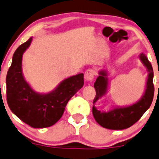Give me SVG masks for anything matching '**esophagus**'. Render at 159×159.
<instances>
[{
  "instance_id": "obj_1",
  "label": "esophagus",
  "mask_w": 159,
  "mask_h": 159,
  "mask_svg": "<svg viewBox=\"0 0 159 159\" xmlns=\"http://www.w3.org/2000/svg\"><path fill=\"white\" fill-rule=\"evenodd\" d=\"M95 75H96V72L94 69L92 68H89L85 70L84 72V79L86 81H92V80L94 79L95 78Z\"/></svg>"
}]
</instances>
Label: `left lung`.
<instances>
[{"label": "left lung", "instance_id": "1", "mask_svg": "<svg viewBox=\"0 0 159 159\" xmlns=\"http://www.w3.org/2000/svg\"><path fill=\"white\" fill-rule=\"evenodd\" d=\"M140 59L145 65L148 71L149 72L144 95L139 102L132 106L116 108L108 112H100L97 110L96 108L93 106L92 114L94 118L95 119L96 122L102 127L110 130H124L128 128L138 122L143 114L150 107L153 100L154 92H155L153 84V68L152 64L144 53H141ZM107 84V73L105 70H101L94 84L96 95L93 100V103H95L98 98L106 94Z\"/></svg>", "mask_w": 159, "mask_h": 159}]
</instances>
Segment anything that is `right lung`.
Here are the masks:
<instances>
[{"label":"right lung","instance_id":"right-lung-1","mask_svg":"<svg viewBox=\"0 0 159 159\" xmlns=\"http://www.w3.org/2000/svg\"><path fill=\"white\" fill-rule=\"evenodd\" d=\"M32 41L30 38L15 50L6 77L7 102L18 118L33 128L49 127L62 116L72 96L82 88L84 75L70 77L53 92L46 95L35 93L25 81L21 71V58Z\"/></svg>","mask_w":159,"mask_h":159}]
</instances>
